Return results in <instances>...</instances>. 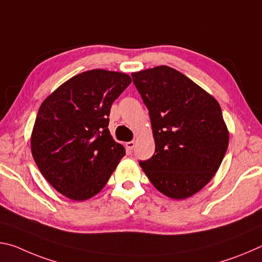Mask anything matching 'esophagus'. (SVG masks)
<instances>
[{
    "label": "esophagus",
    "instance_id": "esophagus-1",
    "mask_svg": "<svg viewBox=\"0 0 262 262\" xmlns=\"http://www.w3.org/2000/svg\"><path fill=\"white\" fill-rule=\"evenodd\" d=\"M126 147H127V149H129V150H132L133 148H134V147H135V142H134V141L127 142V143H126Z\"/></svg>",
    "mask_w": 262,
    "mask_h": 262
}]
</instances>
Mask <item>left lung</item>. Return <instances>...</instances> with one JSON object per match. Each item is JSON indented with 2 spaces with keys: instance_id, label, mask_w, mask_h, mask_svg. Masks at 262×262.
Returning <instances> with one entry per match:
<instances>
[{
  "instance_id": "left-lung-1",
  "label": "left lung",
  "mask_w": 262,
  "mask_h": 262,
  "mask_svg": "<svg viewBox=\"0 0 262 262\" xmlns=\"http://www.w3.org/2000/svg\"><path fill=\"white\" fill-rule=\"evenodd\" d=\"M148 107L155 154L140 166L176 200L198 193L219 170L229 144L220 104L184 74L159 66L132 74Z\"/></svg>"
}]
</instances>
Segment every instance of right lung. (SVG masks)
Here are the masks:
<instances>
[{"label": "right lung", "instance_id": "obj_1", "mask_svg": "<svg viewBox=\"0 0 262 262\" xmlns=\"http://www.w3.org/2000/svg\"><path fill=\"white\" fill-rule=\"evenodd\" d=\"M132 82L127 74L92 69L68 79L42 101L31 135L41 174L75 201L98 194L125 156L108 130L113 101Z\"/></svg>", "mask_w": 262, "mask_h": 262}]
</instances>
